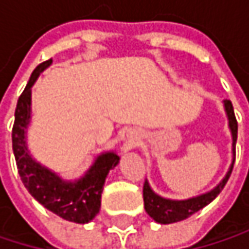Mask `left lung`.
<instances>
[{"instance_id":"8db88e82","label":"left lung","mask_w":249,"mask_h":249,"mask_svg":"<svg viewBox=\"0 0 249 249\" xmlns=\"http://www.w3.org/2000/svg\"><path fill=\"white\" fill-rule=\"evenodd\" d=\"M225 109L228 114V120H229V128L232 131V147H233V153H235V145H236V137H238V123L235 118V112H233V107L232 102L229 99H225ZM233 163L235 159L231 164L229 172L226 173L225 178L209 193L193 197V199H187V200H169V199H163L160 196H157L148 186L147 180L144 181L142 186V197H144V208L145 212L159 224H173L183 221L189 216H192L193 213H196L197 211H200L202 208H205L206 205H209L225 187L229 176L232 173L233 169Z\"/></svg>"}]
</instances>
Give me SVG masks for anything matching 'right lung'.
I'll use <instances>...</instances> for the list:
<instances>
[{"mask_svg": "<svg viewBox=\"0 0 249 249\" xmlns=\"http://www.w3.org/2000/svg\"><path fill=\"white\" fill-rule=\"evenodd\" d=\"M50 63L52 60H46L33 71L27 86L18 98L13 125V151L23 184L40 205L66 221L88 224L101 209V195L105 178L108 172L118 164L120 157L115 153L102 154L96 159L85 177L75 183H66L28 156L25 129L30 121L31 86Z\"/></svg>", "mask_w": 249, "mask_h": 249, "instance_id": "right-lung-1", "label": "right lung"}]
</instances>
